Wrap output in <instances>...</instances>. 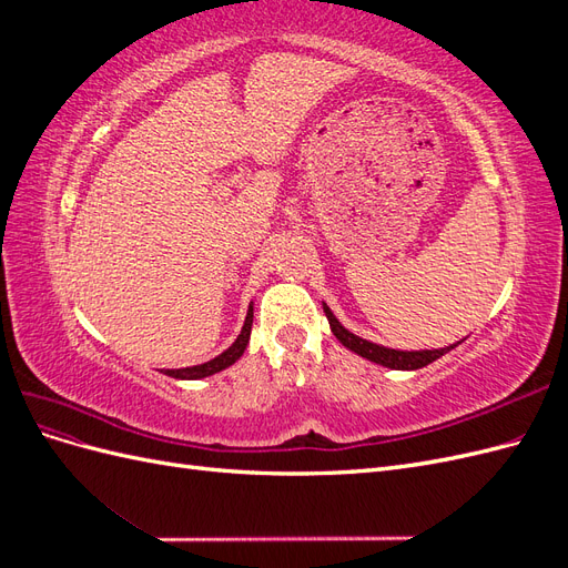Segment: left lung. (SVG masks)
Masks as SVG:
<instances>
[{
    "label": "left lung",
    "instance_id": "left-lung-1",
    "mask_svg": "<svg viewBox=\"0 0 568 568\" xmlns=\"http://www.w3.org/2000/svg\"><path fill=\"white\" fill-rule=\"evenodd\" d=\"M324 315L326 320H329V326L334 336L343 343V346L351 348L353 353L363 355L367 359H372V363L376 365H384V367H390V369H419V367H426L432 365L434 359H438L440 355L450 353L455 346L450 348H440V351H415V353H405V351H393V348H384V346H376V343H369L365 338H359L355 334H351L348 329H343V326L338 324V320L334 317V313L329 311V307L324 305Z\"/></svg>",
    "mask_w": 568,
    "mask_h": 568
}]
</instances>
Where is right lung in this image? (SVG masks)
<instances>
[{"label":"right lung","instance_id":"add662e5","mask_svg":"<svg viewBox=\"0 0 568 568\" xmlns=\"http://www.w3.org/2000/svg\"><path fill=\"white\" fill-rule=\"evenodd\" d=\"M251 324H253V305L248 307V315H246L242 334H239V338L232 343V346L225 353L213 357L211 363H203V365H196V367H186V369H165V374L168 376H175V379H203V376H211V374H215L220 369L234 365L236 359L242 357V353L246 351V346H248Z\"/></svg>","mask_w":568,"mask_h":568}]
</instances>
